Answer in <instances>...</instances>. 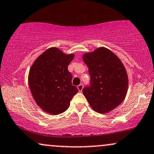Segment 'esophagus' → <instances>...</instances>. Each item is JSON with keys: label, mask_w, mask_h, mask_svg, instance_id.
Wrapping results in <instances>:
<instances>
[{"label": "esophagus", "mask_w": 154, "mask_h": 154, "mask_svg": "<svg viewBox=\"0 0 154 154\" xmlns=\"http://www.w3.org/2000/svg\"><path fill=\"white\" fill-rule=\"evenodd\" d=\"M77 89H78V91L79 92H82V89H83V85L82 84L79 85L77 86Z\"/></svg>", "instance_id": "1"}]
</instances>
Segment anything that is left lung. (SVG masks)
<instances>
[{"label": "left lung", "instance_id": "1", "mask_svg": "<svg viewBox=\"0 0 154 154\" xmlns=\"http://www.w3.org/2000/svg\"><path fill=\"white\" fill-rule=\"evenodd\" d=\"M91 76L90 87L83 94L93 110L101 114L112 111L125 99L128 88L125 67L112 51L100 47L82 56Z\"/></svg>", "mask_w": 154, "mask_h": 154}]
</instances>
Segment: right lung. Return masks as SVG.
I'll return each instance as SVG.
<instances>
[{"mask_svg": "<svg viewBox=\"0 0 154 154\" xmlns=\"http://www.w3.org/2000/svg\"><path fill=\"white\" fill-rule=\"evenodd\" d=\"M74 57V54L52 47L39 56L29 69L28 82L32 95L39 106L52 115L64 112L78 92L72 85V74L68 71Z\"/></svg>", "mask_w": 154, "mask_h": 154, "instance_id": "obj_1", "label": "right lung"}]
</instances>
